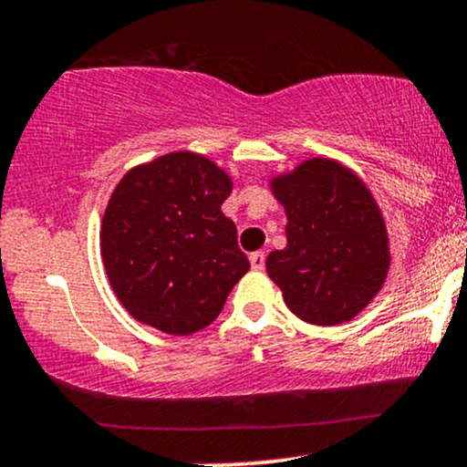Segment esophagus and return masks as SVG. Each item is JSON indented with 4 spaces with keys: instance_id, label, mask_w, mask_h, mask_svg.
<instances>
[{
    "instance_id": "obj_1",
    "label": "esophagus",
    "mask_w": 467,
    "mask_h": 467,
    "mask_svg": "<svg viewBox=\"0 0 467 467\" xmlns=\"http://www.w3.org/2000/svg\"><path fill=\"white\" fill-rule=\"evenodd\" d=\"M250 263H252V269H263V267H265V252H252Z\"/></svg>"
}]
</instances>
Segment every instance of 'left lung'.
<instances>
[{"label": "left lung", "instance_id": "1", "mask_svg": "<svg viewBox=\"0 0 467 467\" xmlns=\"http://www.w3.org/2000/svg\"><path fill=\"white\" fill-rule=\"evenodd\" d=\"M272 191L287 213V248L265 265L289 311L317 326L358 316L389 269V239L369 189L341 162L311 159L274 178Z\"/></svg>", "mask_w": 467, "mask_h": 467}]
</instances>
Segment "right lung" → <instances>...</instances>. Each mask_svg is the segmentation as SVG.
Returning a JSON list of instances; mask_svg holds the SVG:
<instances>
[{
  "instance_id": "right-lung-1",
  "label": "right lung",
  "mask_w": 467,
  "mask_h": 467,
  "mask_svg": "<svg viewBox=\"0 0 467 467\" xmlns=\"http://www.w3.org/2000/svg\"><path fill=\"white\" fill-rule=\"evenodd\" d=\"M233 180L193 151L134 167L102 219L110 287L139 322L170 335L206 328L250 269L237 226L222 213Z\"/></svg>"
}]
</instances>
